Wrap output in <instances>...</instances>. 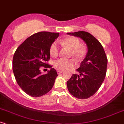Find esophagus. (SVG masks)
Wrapping results in <instances>:
<instances>
[{
    "instance_id": "esophagus-1",
    "label": "esophagus",
    "mask_w": 124,
    "mask_h": 124,
    "mask_svg": "<svg viewBox=\"0 0 124 124\" xmlns=\"http://www.w3.org/2000/svg\"><path fill=\"white\" fill-rule=\"evenodd\" d=\"M62 72H63L62 71H59V70H58V71H57V73H58V74H61V73H62Z\"/></svg>"
}]
</instances>
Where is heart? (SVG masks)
<instances>
[{
  "label": "heart",
  "instance_id": "1",
  "mask_svg": "<svg viewBox=\"0 0 124 124\" xmlns=\"http://www.w3.org/2000/svg\"><path fill=\"white\" fill-rule=\"evenodd\" d=\"M62 46H67L71 49L70 57H73L78 62H82L85 58L86 50L83 46H80V42L78 38L74 37H69L60 41ZM59 53V48L56 42H53L50 47V54L51 56L55 57ZM74 62L72 59L60 58L54 62V67L59 71L69 70L74 67Z\"/></svg>",
  "mask_w": 124,
  "mask_h": 124
}]
</instances>
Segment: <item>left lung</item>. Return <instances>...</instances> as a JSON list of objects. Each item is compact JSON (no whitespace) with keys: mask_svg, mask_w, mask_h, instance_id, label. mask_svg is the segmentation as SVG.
Listing matches in <instances>:
<instances>
[{"mask_svg":"<svg viewBox=\"0 0 124 124\" xmlns=\"http://www.w3.org/2000/svg\"><path fill=\"white\" fill-rule=\"evenodd\" d=\"M82 38L87 45L86 56L77 69L78 74H73L67 82L68 90L78 99H87L96 92L104 80L108 59L103 46L90 33L85 31L67 33Z\"/></svg>","mask_w":124,"mask_h":124,"instance_id":"obj_1","label":"left lung"}]
</instances>
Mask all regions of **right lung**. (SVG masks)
Returning <instances> with one entry per match:
<instances>
[{
    "label": "right lung",
    "instance_id": "right-lung-1",
    "mask_svg": "<svg viewBox=\"0 0 124 124\" xmlns=\"http://www.w3.org/2000/svg\"><path fill=\"white\" fill-rule=\"evenodd\" d=\"M59 33L39 32L30 36L15 52L13 71L18 85L32 97H40L53 88L58 75L56 70L46 63L50 60V47ZM51 68L46 75L40 68Z\"/></svg>",
    "mask_w": 124,
    "mask_h": 124
}]
</instances>
